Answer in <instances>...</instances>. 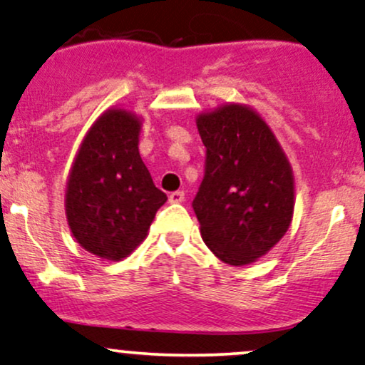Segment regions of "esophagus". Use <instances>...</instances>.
<instances>
[{
  "label": "esophagus",
  "instance_id": "34e87169",
  "mask_svg": "<svg viewBox=\"0 0 365 365\" xmlns=\"http://www.w3.org/2000/svg\"><path fill=\"white\" fill-rule=\"evenodd\" d=\"M185 201V192L183 190H175L170 194V202H183Z\"/></svg>",
  "mask_w": 365,
  "mask_h": 365
}]
</instances>
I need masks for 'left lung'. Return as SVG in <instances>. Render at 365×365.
<instances>
[{
	"mask_svg": "<svg viewBox=\"0 0 365 365\" xmlns=\"http://www.w3.org/2000/svg\"><path fill=\"white\" fill-rule=\"evenodd\" d=\"M205 176L192 201L202 241L222 262L243 266L266 255L289 229L294 178L266 122L227 105L197 118Z\"/></svg>",
	"mask_w": 365,
	"mask_h": 365,
	"instance_id": "1",
	"label": "left lung"
}]
</instances>
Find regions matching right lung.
Listing matches in <instances>:
<instances>
[{"mask_svg":"<svg viewBox=\"0 0 365 365\" xmlns=\"http://www.w3.org/2000/svg\"><path fill=\"white\" fill-rule=\"evenodd\" d=\"M140 120L110 110L87 133L73 163L66 217L87 252L108 260L128 257L147 236L166 194L138 152Z\"/></svg>","mask_w":365,"mask_h":365,"instance_id":"add662e5","label":"right lung"}]
</instances>
